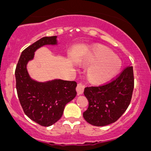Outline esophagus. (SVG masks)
Here are the masks:
<instances>
[{
  "instance_id": "esophagus-1",
  "label": "esophagus",
  "mask_w": 151,
  "mask_h": 151,
  "mask_svg": "<svg viewBox=\"0 0 151 151\" xmlns=\"http://www.w3.org/2000/svg\"><path fill=\"white\" fill-rule=\"evenodd\" d=\"M85 89V85L82 83H79L77 86V92L78 95H81L83 93Z\"/></svg>"
}]
</instances>
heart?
<instances>
[{
    "label": "heart",
    "instance_id": "b5f03b06",
    "mask_svg": "<svg viewBox=\"0 0 151 151\" xmlns=\"http://www.w3.org/2000/svg\"><path fill=\"white\" fill-rule=\"evenodd\" d=\"M88 69V77L94 83H104L118 73L121 62L107 47H94L87 54L85 58Z\"/></svg>",
    "mask_w": 151,
    "mask_h": 151
}]
</instances>
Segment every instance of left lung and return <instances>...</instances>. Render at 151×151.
<instances>
[{
	"instance_id": "8db88e82",
	"label": "left lung",
	"mask_w": 151,
	"mask_h": 151,
	"mask_svg": "<svg viewBox=\"0 0 151 151\" xmlns=\"http://www.w3.org/2000/svg\"><path fill=\"white\" fill-rule=\"evenodd\" d=\"M134 89L133 67L128 66L114 80L96 87H87L84 94L89 102L83 118L90 124L104 126L115 122L126 110Z\"/></svg>"
}]
</instances>
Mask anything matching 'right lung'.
I'll return each mask as SVG.
<instances>
[{"mask_svg":"<svg viewBox=\"0 0 151 151\" xmlns=\"http://www.w3.org/2000/svg\"><path fill=\"white\" fill-rule=\"evenodd\" d=\"M58 36H45L21 53L15 70L18 98L25 115L42 126H50L62 117L67 103L77 95V83L60 79L45 82L33 80L27 66L33 60L38 49L45 45L57 46Z\"/></svg>","mask_w":151,"mask_h":151,"instance_id":"obj_1","label":"right lung"}]
</instances>
